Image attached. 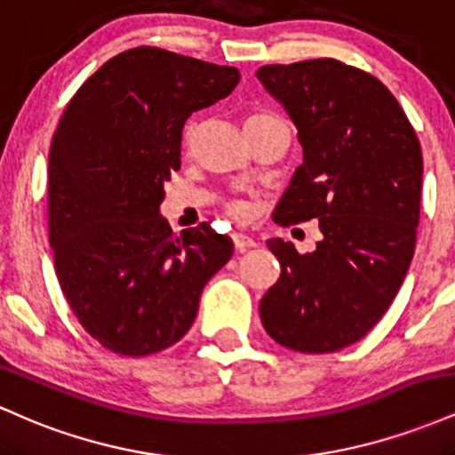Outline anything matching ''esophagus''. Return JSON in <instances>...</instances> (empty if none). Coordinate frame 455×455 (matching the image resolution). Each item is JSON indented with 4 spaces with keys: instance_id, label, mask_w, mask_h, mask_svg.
<instances>
[{
    "instance_id": "esophagus-1",
    "label": "esophagus",
    "mask_w": 455,
    "mask_h": 455,
    "mask_svg": "<svg viewBox=\"0 0 455 455\" xmlns=\"http://www.w3.org/2000/svg\"><path fill=\"white\" fill-rule=\"evenodd\" d=\"M233 243L239 252H243V250L254 248V245H257V242H254L252 237H248V235H243V233H233Z\"/></svg>"
}]
</instances>
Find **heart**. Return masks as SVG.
Segmentation results:
<instances>
[{"label":"heart","mask_w":455,"mask_h":455,"mask_svg":"<svg viewBox=\"0 0 455 455\" xmlns=\"http://www.w3.org/2000/svg\"><path fill=\"white\" fill-rule=\"evenodd\" d=\"M278 115H274V113H252L248 117V122H245V128L248 126H259V124H267V122H278ZM231 213L233 216H237V218H242L243 213H245V210L242 205H233L231 207Z\"/></svg>","instance_id":"heart-1"}]
</instances>
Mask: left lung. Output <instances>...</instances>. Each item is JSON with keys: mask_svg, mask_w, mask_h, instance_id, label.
Returning <instances> with one entry per match:
<instances>
[{"mask_svg": "<svg viewBox=\"0 0 455 455\" xmlns=\"http://www.w3.org/2000/svg\"><path fill=\"white\" fill-rule=\"evenodd\" d=\"M257 76L304 145V164L274 220H318L323 233L310 254L267 239L280 278L260 299V321L291 351H340L377 325L409 271L424 173L419 139L394 93L344 61L271 64Z\"/></svg>", "mask_w": 455, "mask_h": 455, "instance_id": "left-lung-1", "label": "left lung"}]
</instances>
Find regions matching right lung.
Instances as JSON below:
<instances>
[{
  "label": "right lung",
  "mask_w": 455,
  "mask_h": 455,
  "mask_svg": "<svg viewBox=\"0 0 455 455\" xmlns=\"http://www.w3.org/2000/svg\"><path fill=\"white\" fill-rule=\"evenodd\" d=\"M239 70L158 46L111 57L78 87L49 154V242L70 310L104 348L145 357L195 323L233 242L212 222L175 233L160 216L181 166V130L235 90Z\"/></svg>",
  "instance_id": "right-lung-1"
}]
</instances>
